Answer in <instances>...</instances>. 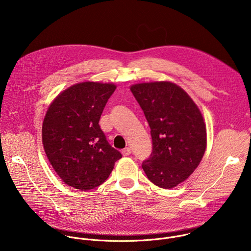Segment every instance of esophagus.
I'll return each mask as SVG.
<instances>
[{"label":"esophagus","mask_w":251,"mask_h":251,"mask_svg":"<svg viewBox=\"0 0 251 251\" xmlns=\"http://www.w3.org/2000/svg\"><path fill=\"white\" fill-rule=\"evenodd\" d=\"M130 154H131V149H130V148H125L124 150H122V155H123V156L127 157V156H129Z\"/></svg>","instance_id":"34e87169"}]
</instances>
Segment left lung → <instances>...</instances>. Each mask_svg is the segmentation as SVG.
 <instances>
[{"label": "left lung", "instance_id": "1", "mask_svg": "<svg viewBox=\"0 0 251 251\" xmlns=\"http://www.w3.org/2000/svg\"><path fill=\"white\" fill-rule=\"evenodd\" d=\"M130 89L151 129L153 150L142 168L154 185L175 188L193 174L204 154L202 115L188 93L175 83H140Z\"/></svg>", "mask_w": 251, "mask_h": 251}]
</instances>
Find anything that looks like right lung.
<instances>
[{
	"label": "right lung",
	"mask_w": 251,
	"mask_h": 251,
	"mask_svg": "<svg viewBox=\"0 0 251 251\" xmlns=\"http://www.w3.org/2000/svg\"><path fill=\"white\" fill-rule=\"evenodd\" d=\"M115 89L111 83H77L61 92L49 107L43 144L50 165L67 186L81 191L100 186L122 158L98 124Z\"/></svg>",
	"instance_id": "right-lung-1"
}]
</instances>
